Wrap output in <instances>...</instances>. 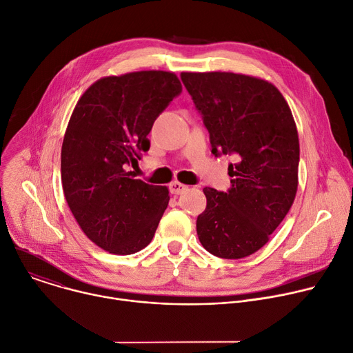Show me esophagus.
<instances>
[{
  "mask_svg": "<svg viewBox=\"0 0 353 353\" xmlns=\"http://www.w3.org/2000/svg\"><path fill=\"white\" fill-rule=\"evenodd\" d=\"M185 190H188V185H185V184H183V183H180V181H173L172 184H170V192L172 194H183Z\"/></svg>",
  "mask_w": 353,
  "mask_h": 353,
  "instance_id": "esophagus-1",
  "label": "esophagus"
}]
</instances>
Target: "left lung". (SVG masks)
<instances>
[{
	"mask_svg": "<svg viewBox=\"0 0 353 353\" xmlns=\"http://www.w3.org/2000/svg\"><path fill=\"white\" fill-rule=\"evenodd\" d=\"M210 132L212 154L232 155L228 192L204 188L196 234L211 254L239 260L268 243L297 191L299 135L290 108L271 82L234 72H181Z\"/></svg>",
	"mask_w": 353,
	"mask_h": 353,
	"instance_id": "1",
	"label": "left lung"
}]
</instances>
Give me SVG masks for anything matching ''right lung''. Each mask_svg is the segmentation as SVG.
Masks as SVG:
<instances>
[{
    "mask_svg": "<svg viewBox=\"0 0 353 353\" xmlns=\"http://www.w3.org/2000/svg\"><path fill=\"white\" fill-rule=\"evenodd\" d=\"M180 92L174 72L105 77L71 114L61 148L64 195L88 239L112 254L145 248L168 208L169 188L134 179L127 166L149 149V131Z\"/></svg>",
    "mask_w": 353,
    "mask_h": 353,
    "instance_id": "obj_1",
    "label": "right lung"
}]
</instances>
